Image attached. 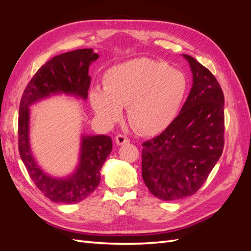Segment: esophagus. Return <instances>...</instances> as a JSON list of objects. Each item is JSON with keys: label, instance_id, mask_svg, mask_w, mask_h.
<instances>
[{"label": "esophagus", "instance_id": "34e87169", "mask_svg": "<svg viewBox=\"0 0 251 251\" xmlns=\"http://www.w3.org/2000/svg\"><path fill=\"white\" fill-rule=\"evenodd\" d=\"M115 141L118 144V146H124V144H126L130 142V139H128L126 135L124 134H118L115 137Z\"/></svg>", "mask_w": 251, "mask_h": 251}]
</instances>
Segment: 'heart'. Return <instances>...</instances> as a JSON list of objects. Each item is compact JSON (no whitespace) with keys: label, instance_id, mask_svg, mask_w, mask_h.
I'll return each instance as SVG.
<instances>
[{"label":"heart","instance_id":"1","mask_svg":"<svg viewBox=\"0 0 251 251\" xmlns=\"http://www.w3.org/2000/svg\"><path fill=\"white\" fill-rule=\"evenodd\" d=\"M187 92V79L163 60L140 57L112 67L104 74L103 90L94 89L90 101L96 115L114 124L127 107L136 131L155 135L176 118Z\"/></svg>","mask_w":251,"mask_h":251}]
</instances>
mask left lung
Returning a JSON list of instances; mask_svg holds the SVG:
<instances>
[{"instance_id": "1", "label": "left lung", "mask_w": 251, "mask_h": 251, "mask_svg": "<svg viewBox=\"0 0 251 251\" xmlns=\"http://www.w3.org/2000/svg\"><path fill=\"white\" fill-rule=\"evenodd\" d=\"M193 87L179 115L142 143V178L157 198L174 201L196 194L224 148V94L207 68L184 54Z\"/></svg>"}]
</instances>
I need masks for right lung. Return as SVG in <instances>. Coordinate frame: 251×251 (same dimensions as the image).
<instances>
[{
    "instance_id": "obj_1",
    "label": "right lung",
    "mask_w": 251,
    "mask_h": 251,
    "mask_svg": "<svg viewBox=\"0 0 251 251\" xmlns=\"http://www.w3.org/2000/svg\"><path fill=\"white\" fill-rule=\"evenodd\" d=\"M98 58L92 49H77L52 57L43 65L28 82L20 102L19 151L30 178L36 187L53 202L77 203L94 192L100 182V169L112 151L109 136H83L80 163L68 179L47 176L36 165L29 147V107L33 102L55 93L88 97L91 77L90 64Z\"/></svg>"
}]
</instances>
